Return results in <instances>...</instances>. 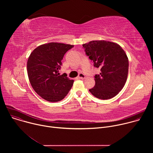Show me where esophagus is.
Returning <instances> with one entry per match:
<instances>
[{
    "label": "esophagus",
    "instance_id": "obj_1",
    "mask_svg": "<svg viewBox=\"0 0 153 153\" xmlns=\"http://www.w3.org/2000/svg\"><path fill=\"white\" fill-rule=\"evenodd\" d=\"M78 79H83L85 78V74H83V73H80L77 77Z\"/></svg>",
    "mask_w": 153,
    "mask_h": 153
}]
</instances>
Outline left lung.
Instances as JSON below:
<instances>
[{
	"label": "left lung",
	"instance_id": "obj_1",
	"mask_svg": "<svg viewBox=\"0 0 153 153\" xmlns=\"http://www.w3.org/2000/svg\"><path fill=\"white\" fill-rule=\"evenodd\" d=\"M82 46L94 67L100 69V74L94 76L95 86L90 92L102 100L114 97L127 79L129 62L125 52L117 43L105 40H93Z\"/></svg>",
	"mask_w": 153,
	"mask_h": 153
}]
</instances>
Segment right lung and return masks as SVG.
Here are the masks:
<instances>
[{
  "label": "right lung",
  "instance_id": "right-lung-1",
  "mask_svg": "<svg viewBox=\"0 0 153 153\" xmlns=\"http://www.w3.org/2000/svg\"><path fill=\"white\" fill-rule=\"evenodd\" d=\"M74 45L51 42L37 47L31 53L27 62L30 83L36 93L48 102H56L67 95L74 80L65 74L60 75L61 60Z\"/></svg>",
  "mask_w": 153,
  "mask_h": 153
}]
</instances>
